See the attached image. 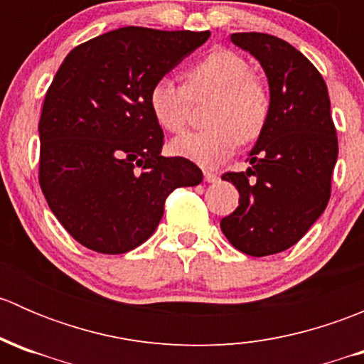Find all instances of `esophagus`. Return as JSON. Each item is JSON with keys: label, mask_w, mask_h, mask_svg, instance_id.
Returning <instances> with one entry per match:
<instances>
[{"label": "esophagus", "mask_w": 364, "mask_h": 364, "mask_svg": "<svg viewBox=\"0 0 364 364\" xmlns=\"http://www.w3.org/2000/svg\"><path fill=\"white\" fill-rule=\"evenodd\" d=\"M204 179L208 183H216L220 179L218 174H215V172H209V171H204Z\"/></svg>", "instance_id": "esophagus-1"}]
</instances>
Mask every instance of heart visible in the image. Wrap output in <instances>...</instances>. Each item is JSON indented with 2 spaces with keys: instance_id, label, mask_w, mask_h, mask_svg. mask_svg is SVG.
I'll return each mask as SVG.
<instances>
[{
  "instance_id": "1",
  "label": "heart",
  "mask_w": 364,
  "mask_h": 364,
  "mask_svg": "<svg viewBox=\"0 0 364 364\" xmlns=\"http://www.w3.org/2000/svg\"><path fill=\"white\" fill-rule=\"evenodd\" d=\"M211 98L200 132H188L171 142L176 156L203 167H216L243 142L262 134L269 116L266 86L252 75V67L232 50H213L185 72V86L161 77L149 90L148 104L164 130L178 134L188 124L192 102Z\"/></svg>"
}]
</instances>
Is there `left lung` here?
<instances>
[{"mask_svg": "<svg viewBox=\"0 0 364 364\" xmlns=\"http://www.w3.org/2000/svg\"><path fill=\"white\" fill-rule=\"evenodd\" d=\"M230 40L266 73L269 116L247 172L222 176L240 192V205L220 229L247 255H273L296 245L328 205L338 159L331 102L318 70L285 40L266 33Z\"/></svg>", "mask_w": 364, "mask_h": 364, "instance_id": "obj_1", "label": "left lung"}]
</instances>
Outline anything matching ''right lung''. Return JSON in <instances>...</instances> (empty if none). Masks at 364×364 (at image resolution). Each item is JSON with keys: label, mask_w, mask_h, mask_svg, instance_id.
<instances>
[{"label": "right lung", "mask_w": 364, "mask_h": 364, "mask_svg": "<svg viewBox=\"0 0 364 364\" xmlns=\"http://www.w3.org/2000/svg\"><path fill=\"white\" fill-rule=\"evenodd\" d=\"M209 38V31L127 28L72 49L46 95L40 186L73 240L98 253L144 243L168 193L196 186L193 161L161 156L164 132L149 90Z\"/></svg>", "instance_id": "add662e5"}]
</instances>
